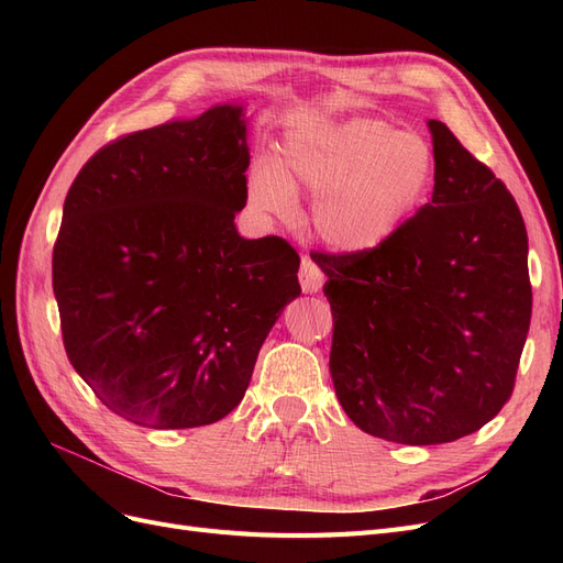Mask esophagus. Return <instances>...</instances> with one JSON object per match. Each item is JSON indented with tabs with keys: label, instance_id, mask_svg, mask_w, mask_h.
Listing matches in <instances>:
<instances>
[{
	"label": "esophagus",
	"instance_id": "obj_1",
	"mask_svg": "<svg viewBox=\"0 0 563 563\" xmlns=\"http://www.w3.org/2000/svg\"><path fill=\"white\" fill-rule=\"evenodd\" d=\"M298 277H300V286H302L305 294H317L319 288H321V284H323L321 269L317 267V263L312 258H308V255H305V258L300 261Z\"/></svg>",
	"mask_w": 563,
	"mask_h": 563
}]
</instances>
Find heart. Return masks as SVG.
Wrapping results in <instances>:
<instances>
[{"instance_id":"1","label":"heart","mask_w":563,"mask_h":563,"mask_svg":"<svg viewBox=\"0 0 563 563\" xmlns=\"http://www.w3.org/2000/svg\"><path fill=\"white\" fill-rule=\"evenodd\" d=\"M437 155L420 133L371 117L302 126L284 139L279 166L249 174V199L265 213L291 218L296 190L314 197L312 225L340 253H373L411 223L432 195Z\"/></svg>"}]
</instances>
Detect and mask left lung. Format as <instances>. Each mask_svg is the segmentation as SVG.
I'll use <instances>...</instances> for the list:
<instances>
[{
    "instance_id": "8db88e82",
    "label": "left lung",
    "mask_w": 563,
    "mask_h": 563,
    "mask_svg": "<svg viewBox=\"0 0 563 563\" xmlns=\"http://www.w3.org/2000/svg\"><path fill=\"white\" fill-rule=\"evenodd\" d=\"M432 201L373 253H314L333 312L331 378L356 428L449 444L500 413L531 323L528 236L515 197L430 119Z\"/></svg>"
}]
</instances>
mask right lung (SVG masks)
I'll use <instances>...</instances> for the list:
<instances>
[{
	"mask_svg": "<svg viewBox=\"0 0 563 563\" xmlns=\"http://www.w3.org/2000/svg\"><path fill=\"white\" fill-rule=\"evenodd\" d=\"M244 106L98 150L65 197L54 294L67 360L112 413L152 430L240 406L269 329L300 296L282 236L244 240Z\"/></svg>",
	"mask_w": 563,
	"mask_h": 563,
	"instance_id": "obj_1",
	"label": "right lung"
}]
</instances>
